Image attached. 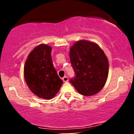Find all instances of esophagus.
<instances>
[{"label":"esophagus","mask_w":134,"mask_h":134,"mask_svg":"<svg viewBox=\"0 0 134 134\" xmlns=\"http://www.w3.org/2000/svg\"><path fill=\"white\" fill-rule=\"evenodd\" d=\"M62 80H63V81H64V82H68V77H67V76H64V77L62 78Z\"/></svg>","instance_id":"1"}]
</instances>
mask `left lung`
Returning <instances> with one entry per match:
<instances>
[{
	"instance_id": "left-lung-1",
	"label": "left lung",
	"mask_w": 134,
	"mask_h": 134,
	"mask_svg": "<svg viewBox=\"0 0 134 134\" xmlns=\"http://www.w3.org/2000/svg\"><path fill=\"white\" fill-rule=\"evenodd\" d=\"M75 77L70 82L80 94L90 96L102 90L108 74L109 64L104 52L96 43L81 40L70 50Z\"/></svg>"
}]
</instances>
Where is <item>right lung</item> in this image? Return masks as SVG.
<instances>
[{
    "mask_svg": "<svg viewBox=\"0 0 134 134\" xmlns=\"http://www.w3.org/2000/svg\"><path fill=\"white\" fill-rule=\"evenodd\" d=\"M52 48L41 44L27 57L24 65L25 81L30 90L39 98L50 99L63 84L52 63Z\"/></svg>",
    "mask_w": 134,
    "mask_h": 134,
    "instance_id": "right-lung-1",
    "label": "right lung"
}]
</instances>
